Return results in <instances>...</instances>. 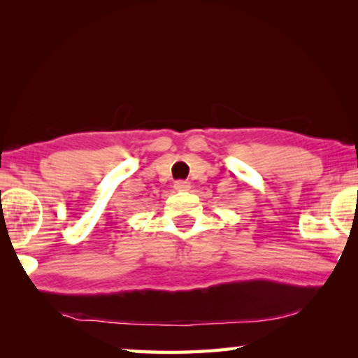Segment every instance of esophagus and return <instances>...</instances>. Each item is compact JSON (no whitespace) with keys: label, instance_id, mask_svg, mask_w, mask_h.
<instances>
[{"label":"esophagus","instance_id":"obj_1","mask_svg":"<svg viewBox=\"0 0 358 358\" xmlns=\"http://www.w3.org/2000/svg\"><path fill=\"white\" fill-rule=\"evenodd\" d=\"M175 189H177V191H189L191 185L187 183V181H177V183H175Z\"/></svg>","mask_w":358,"mask_h":358}]
</instances>
